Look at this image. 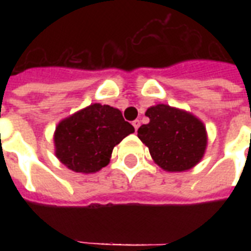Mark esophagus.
Segmentation results:
<instances>
[{
  "mask_svg": "<svg viewBox=\"0 0 251 251\" xmlns=\"http://www.w3.org/2000/svg\"><path fill=\"white\" fill-rule=\"evenodd\" d=\"M133 126H134V129L138 130L139 129V126H141V121H139V120H135V121H133Z\"/></svg>",
  "mask_w": 251,
  "mask_h": 251,
  "instance_id": "esophagus-1",
  "label": "esophagus"
}]
</instances>
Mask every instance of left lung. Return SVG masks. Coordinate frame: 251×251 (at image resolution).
Instances as JSON below:
<instances>
[{
	"label": "left lung",
	"mask_w": 251,
	"mask_h": 251,
	"mask_svg": "<svg viewBox=\"0 0 251 251\" xmlns=\"http://www.w3.org/2000/svg\"><path fill=\"white\" fill-rule=\"evenodd\" d=\"M146 116L150 122L138 129V138L159 167L167 172H183L202 160L207 131L199 118L165 104L150 106Z\"/></svg>",
	"instance_id": "8db88e82"
}]
</instances>
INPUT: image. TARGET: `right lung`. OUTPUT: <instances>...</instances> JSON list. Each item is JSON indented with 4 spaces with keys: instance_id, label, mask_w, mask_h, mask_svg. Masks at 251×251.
I'll use <instances>...</instances> for the list:
<instances>
[{
    "instance_id": "right-lung-1",
    "label": "right lung",
    "mask_w": 251,
    "mask_h": 251,
    "mask_svg": "<svg viewBox=\"0 0 251 251\" xmlns=\"http://www.w3.org/2000/svg\"><path fill=\"white\" fill-rule=\"evenodd\" d=\"M131 133L133 125L124 120L120 109L91 104L57 125L56 156L76 173H95L109 164L114 146Z\"/></svg>"
}]
</instances>
